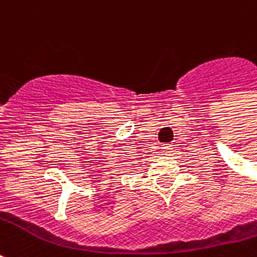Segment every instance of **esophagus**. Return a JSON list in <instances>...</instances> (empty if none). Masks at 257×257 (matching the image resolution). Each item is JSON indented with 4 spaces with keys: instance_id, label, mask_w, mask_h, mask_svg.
<instances>
[{
    "instance_id": "esophagus-1",
    "label": "esophagus",
    "mask_w": 257,
    "mask_h": 257,
    "mask_svg": "<svg viewBox=\"0 0 257 257\" xmlns=\"http://www.w3.org/2000/svg\"><path fill=\"white\" fill-rule=\"evenodd\" d=\"M162 150L163 151H166V153H170L173 150V146H170V144H163Z\"/></svg>"
}]
</instances>
